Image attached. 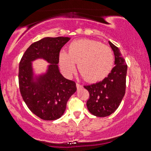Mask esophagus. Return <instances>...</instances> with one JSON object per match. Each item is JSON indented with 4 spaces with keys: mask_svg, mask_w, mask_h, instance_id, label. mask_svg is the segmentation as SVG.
Masks as SVG:
<instances>
[{
    "mask_svg": "<svg viewBox=\"0 0 151 151\" xmlns=\"http://www.w3.org/2000/svg\"><path fill=\"white\" fill-rule=\"evenodd\" d=\"M76 86H77V89H80V88H83V86H82V85H80V84H79V83L76 84Z\"/></svg>",
    "mask_w": 151,
    "mask_h": 151,
    "instance_id": "esophagus-1",
    "label": "esophagus"
}]
</instances>
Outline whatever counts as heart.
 <instances>
[{
	"label": "heart",
	"instance_id": "obj_1",
	"mask_svg": "<svg viewBox=\"0 0 151 151\" xmlns=\"http://www.w3.org/2000/svg\"><path fill=\"white\" fill-rule=\"evenodd\" d=\"M60 65L67 77H71L78 63L79 71L89 82H97L109 74L114 63L112 49L91 39L71 42L68 52L62 50L59 56Z\"/></svg>",
	"mask_w": 151,
	"mask_h": 151
}]
</instances>
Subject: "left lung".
Segmentation results:
<instances>
[{"mask_svg":"<svg viewBox=\"0 0 151 151\" xmlns=\"http://www.w3.org/2000/svg\"><path fill=\"white\" fill-rule=\"evenodd\" d=\"M115 55V67L102 81L85 86L89 92L86 106L92 115L106 117L113 113L120 105L125 94L127 65L120 50L109 41Z\"/></svg>","mask_w":151,"mask_h":151,"instance_id":"obj_1","label":"left lung"}]
</instances>
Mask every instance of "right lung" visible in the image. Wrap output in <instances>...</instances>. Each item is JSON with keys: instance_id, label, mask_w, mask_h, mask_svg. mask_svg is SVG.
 <instances>
[{"instance_id": "right-lung-1", "label": "right lung", "mask_w": 151, "mask_h": 151, "mask_svg": "<svg viewBox=\"0 0 151 151\" xmlns=\"http://www.w3.org/2000/svg\"><path fill=\"white\" fill-rule=\"evenodd\" d=\"M69 37H45L27 49L19 63L18 81L24 101L33 114L53 121L64 114L67 102L77 91L75 82L65 78L59 69V56ZM45 60V73L36 74L32 62Z\"/></svg>"}]
</instances>
